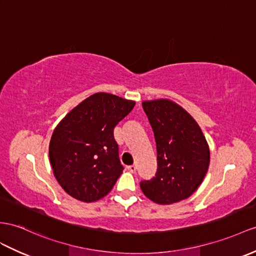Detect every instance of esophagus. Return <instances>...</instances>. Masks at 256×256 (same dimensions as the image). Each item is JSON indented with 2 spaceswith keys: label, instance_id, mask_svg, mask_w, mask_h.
Listing matches in <instances>:
<instances>
[{
  "label": "esophagus",
  "instance_id": "1",
  "mask_svg": "<svg viewBox=\"0 0 256 256\" xmlns=\"http://www.w3.org/2000/svg\"><path fill=\"white\" fill-rule=\"evenodd\" d=\"M127 170L130 172H134L136 170V165H130V166H127Z\"/></svg>",
  "mask_w": 256,
  "mask_h": 256
}]
</instances>
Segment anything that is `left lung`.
Instances as JSON below:
<instances>
[{"instance_id":"1","label":"left lung","mask_w":256,"mask_h":256,"mask_svg":"<svg viewBox=\"0 0 256 256\" xmlns=\"http://www.w3.org/2000/svg\"><path fill=\"white\" fill-rule=\"evenodd\" d=\"M158 151V172L140 188L158 204L188 198L203 182L210 166V148L198 122L168 98L143 101Z\"/></svg>"}]
</instances>
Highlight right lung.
Instances as JSON below:
<instances>
[{"label":"right lung","mask_w":256,"mask_h":256,"mask_svg":"<svg viewBox=\"0 0 256 256\" xmlns=\"http://www.w3.org/2000/svg\"><path fill=\"white\" fill-rule=\"evenodd\" d=\"M136 102L98 92L74 108L55 127L48 146L54 176L70 196L91 203L108 194L124 167L114 128Z\"/></svg>","instance_id":"add662e5"}]
</instances>
